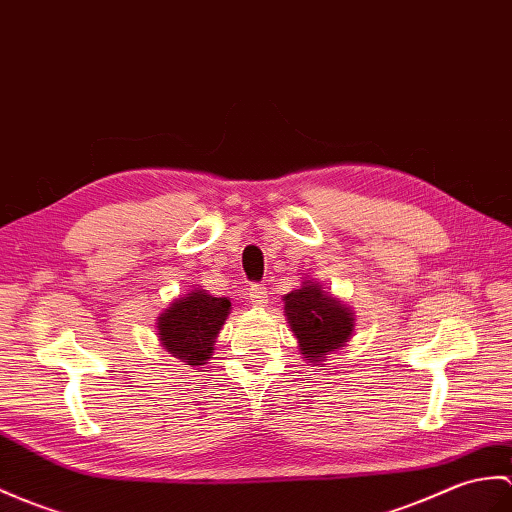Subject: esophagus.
I'll return each mask as SVG.
<instances>
[{
	"instance_id": "obj_1",
	"label": "esophagus",
	"mask_w": 512,
	"mask_h": 512,
	"mask_svg": "<svg viewBox=\"0 0 512 512\" xmlns=\"http://www.w3.org/2000/svg\"><path fill=\"white\" fill-rule=\"evenodd\" d=\"M248 301L253 303V307H264L268 303L266 285H261V283L251 285V288H248Z\"/></svg>"
}]
</instances>
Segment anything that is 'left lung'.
Here are the masks:
<instances>
[{"instance_id": "left-lung-1", "label": "left lung", "mask_w": 512, "mask_h": 512, "mask_svg": "<svg viewBox=\"0 0 512 512\" xmlns=\"http://www.w3.org/2000/svg\"><path fill=\"white\" fill-rule=\"evenodd\" d=\"M283 303L301 355L314 366L325 362L329 353L347 347L355 329V312L334 294L325 292L318 281L305 277L301 288L283 296Z\"/></svg>"}]
</instances>
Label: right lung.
Returning <instances> with one entry per match:
<instances>
[{
    "mask_svg": "<svg viewBox=\"0 0 512 512\" xmlns=\"http://www.w3.org/2000/svg\"><path fill=\"white\" fill-rule=\"evenodd\" d=\"M229 314V296H213L202 290V285L189 290L174 299L168 310H163L157 318L161 347L172 353V358L189 366L207 364Z\"/></svg>",
    "mask_w": 512,
    "mask_h": 512,
    "instance_id": "add662e5",
    "label": "right lung"
}]
</instances>
